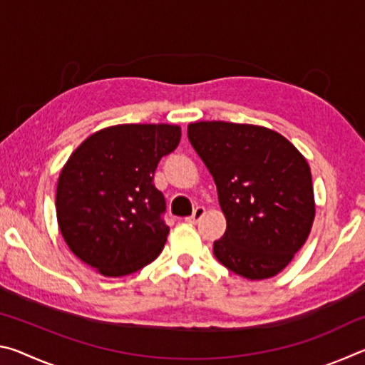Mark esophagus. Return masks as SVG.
Segmentation results:
<instances>
[{"label":"esophagus","instance_id":"obj_1","mask_svg":"<svg viewBox=\"0 0 365 365\" xmlns=\"http://www.w3.org/2000/svg\"><path fill=\"white\" fill-rule=\"evenodd\" d=\"M205 212H206V209L202 207V206H197V207H195V211H193V214L190 215V217H187V220L188 222H191V224H196L197 220H200L202 215H205Z\"/></svg>","mask_w":365,"mask_h":365}]
</instances>
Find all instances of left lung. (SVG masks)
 I'll use <instances>...</instances> for the list:
<instances>
[{
	"mask_svg": "<svg viewBox=\"0 0 365 365\" xmlns=\"http://www.w3.org/2000/svg\"><path fill=\"white\" fill-rule=\"evenodd\" d=\"M188 140L211 172L227 219L214 256L248 280L277 275L316 217L306 158L279 132L251 123L193 122Z\"/></svg>",
	"mask_w": 365,
	"mask_h": 365,
	"instance_id": "left-lung-1",
	"label": "left lung"
}]
</instances>
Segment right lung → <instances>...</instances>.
I'll return each mask as SVG.
<instances>
[{"instance_id": "1", "label": "right lung", "mask_w": 365, "mask_h": 365, "mask_svg": "<svg viewBox=\"0 0 365 365\" xmlns=\"http://www.w3.org/2000/svg\"><path fill=\"white\" fill-rule=\"evenodd\" d=\"M180 137L178 125L122 123L90 135L71 154L58 180L56 214L80 261L104 277H122L159 256L169 227L153 178Z\"/></svg>"}]
</instances>
